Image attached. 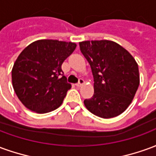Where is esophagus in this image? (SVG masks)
Here are the masks:
<instances>
[{"label":"esophagus","instance_id":"34e87169","mask_svg":"<svg viewBox=\"0 0 156 156\" xmlns=\"http://www.w3.org/2000/svg\"><path fill=\"white\" fill-rule=\"evenodd\" d=\"M83 83H84V80H83V79H82V78H80L78 83H76V86H77V87H81L82 85L83 84Z\"/></svg>","mask_w":156,"mask_h":156}]
</instances>
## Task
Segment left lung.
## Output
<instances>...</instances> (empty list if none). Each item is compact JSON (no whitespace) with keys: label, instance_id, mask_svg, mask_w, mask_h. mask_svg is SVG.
<instances>
[{"label":"left lung","instance_id":"8db88e82","mask_svg":"<svg viewBox=\"0 0 156 156\" xmlns=\"http://www.w3.org/2000/svg\"><path fill=\"white\" fill-rule=\"evenodd\" d=\"M94 76V94L85 99L88 110L96 116L110 119L129 107L140 85L136 61L129 51L113 41L79 42Z\"/></svg>","mask_w":156,"mask_h":156}]
</instances>
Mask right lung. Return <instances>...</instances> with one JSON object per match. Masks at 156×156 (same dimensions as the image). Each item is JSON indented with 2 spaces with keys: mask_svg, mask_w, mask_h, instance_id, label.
<instances>
[{
  "mask_svg": "<svg viewBox=\"0 0 156 156\" xmlns=\"http://www.w3.org/2000/svg\"><path fill=\"white\" fill-rule=\"evenodd\" d=\"M76 43L42 39L33 41L20 53L13 65V88L25 107L37 114L55 110L62 104L71 84L62 64Z\"/></svg>",
  "mask_w": 156,
  "mask_h": 156,
  "instance_id": "obj_1",
  "label": "right lung"
}]
</instances>
